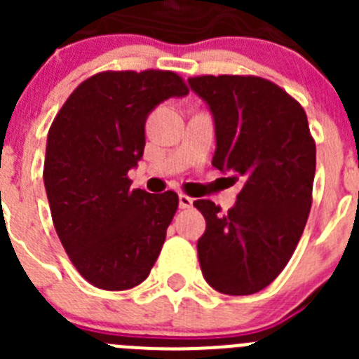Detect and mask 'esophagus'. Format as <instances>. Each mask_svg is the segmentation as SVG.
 Returning a JSON list of instances; mask_svg holds the SVG:
<instances>
[{"instance_id": "esophagus-1", "label": "esophagus", "mask_w": 359, "mask_h": 359, "mask_svg": "<svg viewBox=\"0 0 359 359\" xmlns=\"http://www.w3.org/2000/svg\"><path fill=\"white\" fill-rule=\"evenodd\" d=\"M192 205H194V199L189 198V196H185V194H180V208H183V210H185V208H190Z\"/></svg>"}]
</instances>
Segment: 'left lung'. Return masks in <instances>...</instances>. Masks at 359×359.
I'll use <instances>...</instances> for the list:
<instances>
[{
    "label": "left lung",
    "mask_w": 359,
    "mask_h": 359,
    "mask_svg": "<svg viewBox=\"0 0 359 359\" xmlns=\"http://www.w3.org/2000/svg\"><path fill=\"white\" fill-rule=\"evenodd\" d=\"M189 86L214 118L212 165L244 182L228 214L194 201L207 221L198 241L203 277L219 293H257L287 264L311 210L316 145L306 111L261 77L205 75Z\"/></svg>",
    "instance_id": "obj_1"
}]
</instances>
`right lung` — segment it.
I'll list each match as a JSON object with an SVG mask.
<instances>
[{"instance_id":"obj_1","label":"right lung","mask_w":359,"mask_h":359,"mask_svg":"<svg viewBox=\"0 0 359 359\" xmlns=\"http://www.w3.org/2000/svg\"><path fill=\"white\" fill-rule=\"evenodd\" d=\"M185 95L172 72L97 73L50 128L43 180L53 226L79 273L100 290L138 286L160 255L177 194L131 190L128 172L144 156L152 109Z\"/></svg>"}]
</instances>
